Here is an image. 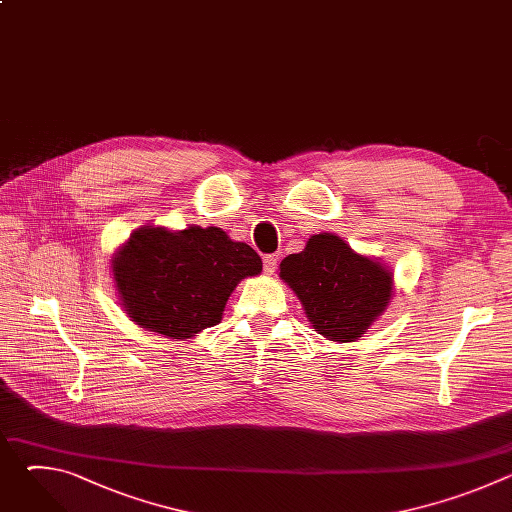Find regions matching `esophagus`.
<instances>
[{"instance_id": "1", "label": "esophagus", "mask_w": 512, "mask_h": 512, "mask_svg": "<svg viewBox=\"0 0 512 512\" xmlns=\"http://www.w3.org/2000/svg\"><path fill=\"white\" fill-rule=\"evenodd\" d=\"M277 261H279V255H265L263 257V269L267 271V273H273L275 269H277Z\"/></svg>"}]
</instances>
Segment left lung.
I'll return each mask as SVG.
<instances>
[{
  "label": "left lung",
  "mask_w": 512,
  "mask_h": 512,
  "mask_svg": "<svg viewBox=\"0 0 512 512\" xmlns=\"http://www.w3.org/2000/svg\"><path fill=\"white\" fill-rule=\"evenodd\" d=\"M279 277L296 291L316 332L334 342L364 334L389 306L393 289L391 271L330 233L314 235L302 253L287 255Z\"/></svg>",
  "instance_id": "8db88e82"
}]
</instances>
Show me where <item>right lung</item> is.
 <instances>
[{
  "label": "right lung",
  "instance_id": "1",
  "mask_svg": "<svg viewBox=\"0 0 512 512\" xmlns=\"http://www.w3.org/2000/svg\"><path fill=\"white\" fill-rule=\"evenodd\" d=\"M261 267L253 247L216 227L180 233L156 227L131 235L113 261V275L135 324L184 340L221 322L237 283Z\"/></svg>",
  "mask_w": 512,
  "mask_h": 512
}]
</instances>
